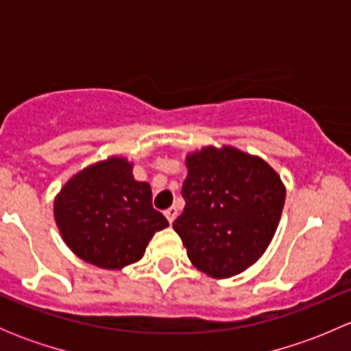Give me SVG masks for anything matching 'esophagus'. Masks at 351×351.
I'll use <instances>...</instances> for the list:
<instances>
[{
	"instance_id": "esophagus-1",
	"label": "esophagus",
	"mask_w": 351,
	"mask_h": 351,
	"mask_svg": "<svg viewBox=\"0 0 351 351\" xmlns=\"http://www.w3.org/2000/svg\"><path fill=\"white\" fill-rule=\"evenodd\" d=\"M165 215H166V219H168V221H169V224H173V221H175L176 215H178V208H176V207H169L168 210L165 212Z\"/></svg>"
}]
</instances>
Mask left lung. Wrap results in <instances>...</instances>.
<instances>
[{"instance_id":"8db88e82","label":"left lung","mask_w":351,"mask_h":351,"mask_svg":"<svg viewBox=\"0 0 351 351\" xmlns=\"http://www.w3.org/2000/svg\"><path fill=\"white\" fill-rule=\"evenodd\" d=\"M185 208L173 222L193 267L214 278L250 268L274 239L285 186L268 162L224 146L186 156Z\"/></svg>"}]
</instances>
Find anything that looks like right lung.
I'll list each match as a JSON object with an SVG mask.
<instances>
[{
  "label": "right lung",
  "mask_w": 351,
  "mask_h": 351,
  "mask_svg": "<svg viewBox=\"0 0 351 351\" xmlns=\"http://www.w3.org/2000/svg\"><path fill=\"white\" fill-rule=\"evenodd\" d=\"M59 232L76 256L119 270L143 258L168 221L153 207L149 183L136 182L132 162L108 158L74 175L54 202Z\"/></svg>",
  "instance_id": "right-lung-1"
}]
</instances>
